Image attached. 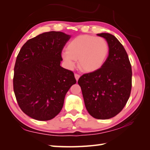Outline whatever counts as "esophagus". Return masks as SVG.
<instances>
[{"label":"esophagus","mask_w":150,"mask_h":150,"mask_svg":"<svg viewBox=\"0 0 150 150\" xmlns=\"http://www.w3.org/2000/svg\"><path fill=\"white\" fill-rule=\"evenodd\" d=\"M75 77L76 81H78L79 79V77H80V75H79V74H77V73H75Z\"/></svg>","instance_id":"1"}]
</instances>
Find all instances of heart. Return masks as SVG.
<instances>
[{"label": "heart", "mask_w": 150, "mask_h": 150, "mask_svg": "<svg viewBox=\"0 0 150 150\" xmlns=\"http://www.w3.org/2000/svg\"><path fill=\"white\" fill-rule=\"evenodd\" d=\"M67 50L63 51L62 57L67 67L73 69L76 60L83 71L95 72L100 69L108 57L109 47L102 37L81 35L73 39L67 45Z\"/></svg>", "instance_id": "b5f03b06"}]
</instances>
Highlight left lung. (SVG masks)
Listing matches in <instances>:
<instances>
[{"label": "left lung", "mask_w": 150, "mask_h": 150, "mask_svg": "<svg viewBox=\"0 0 150 150\" xmlns=\"http://www.w3.org/2000/svg\"><path fill=\"white\" fill-rule=\"evenodd\" d=\"M109 47L105 64L78 81L85 107L93 118L105 120L117 115L125 106L132 88V67L128 54L115 35L101 33Z\"/></svg>", "instance_id": "1"}]
</instances>
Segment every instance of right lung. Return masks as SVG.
I'll return each instance as SVG.
<instances>
[{"instance_id":"right-lung-1","label":"right lung","mask_w":150,"mask_h":150,"mask_svg":"<svg viewBox=\"0 0 150 150\" xmlns=\"http://www.w3.org/2000/svg\"><path fill=\"white\" fill-rule=\"evenodd\" d=\"M71 36L62 32L43 33L28 40L16 57L14 92L21 110L35 120L56 116L66 93L76 83L71 71L60 65L62 50Z\"/></svg>"}]
</instances>
